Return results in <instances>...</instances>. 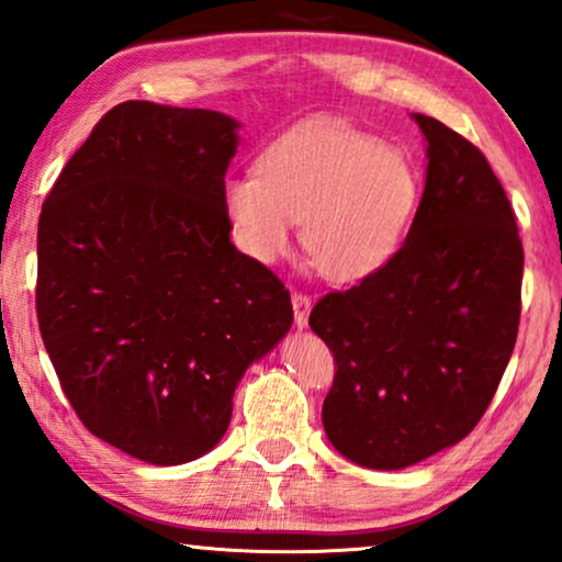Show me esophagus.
Instances as JSON below:
<instances>
[{"mask_svg":"<svg viewBox=\"0 0 562 562\" xmlns=\"http://www.w3.org/2000/svg\"><path fill=\"white\" fill-rule=\"evenodd\" d=\"M292 307H294V323L300 325V328H304V325H307L310 310H313V296L304 294V292H294Z\"/></svg>","mask_w":562,"mask_h":562,"instance_id":"1","label":"esophagus"}]
</instances>
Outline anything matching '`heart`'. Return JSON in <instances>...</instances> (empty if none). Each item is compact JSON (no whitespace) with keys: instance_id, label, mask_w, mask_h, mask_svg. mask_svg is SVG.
<instances>
[{"instance_id":"b5f03b06","label":"heart","mask_w":562,"mask_h":562,"mask_svg":"<svg viewBox=\"0 0 562 562\" xmlns=\"http://www.w3.org/2000/svg\"><path fill=\"white\" fill-rule=\"evenodd\" d=\"M417 171L398 148L338 122L276 140L258 177L228 179L226 218L249 258H281L302 224L307 258L330 279H362L396 252L417 203Z\"/></svg>"}]
</instances>
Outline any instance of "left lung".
<instances>
[{"mask_svg": "<svg viewBox=\"0 0 562 562\" xmlns=\"http://www.w3.org/2000/svg\"><path fill=\"white\" fill-rule=\"evenodd\" d=\"M427 184L404 245L330 292L310 328L336 362L323 427L367 469H404L467 438L514 355L524 247L510 200L474 143L414 114Z\"/></svg>", "mask_w": 562, "mask_h": 562, "instance_id": "1", "label": "left lung"}]
</instances>
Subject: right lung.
Instances as JSON below:
<instances>
[{
    "label": "right lung",
    "mask_w": 562,
    "mask_h": 562,
    "mask_svg": "<svg viewBox=\"0 0 562 562\" xmlns=\"http://www.w3.org/2000/svg\"><path fill=\"white\" fill-rule=\"evenodd\" d=\"M234 130L124 101L41 207L36 315L61 391L95 438L156 467L224 438L239 378L294 321L279 276L228 241Z\"/></svg>",
    "instance_id": "obj_1"
}]
</instances>
